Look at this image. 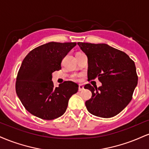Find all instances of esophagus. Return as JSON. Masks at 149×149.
<instances>
[{
    "label": "esophagus",
    "mask_w": 149,
    "mask_h": 149,
    "mask_svg": "<svg viewBox=\"0 0 149 149\" xmlns=\"http://www.w3.org/2000/svg\"><path fill=\"white\" fill-rule=\"evenodd\" d=\"M83 90H84V87L82 85H80L79 86H78V90H79V91H83Z\"/></svg>",
    "instance_id": "obj_1"
}]
</instances>
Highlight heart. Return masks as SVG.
<instances>
[{
    "instance_id": "heart-1",
    "label": "heart",
    "mask_w": 149,
    "mask_h": 149,
    "mask_svg": "<svg viewBox=\"0 0 149 149\" xmlns=\"http://www.w3.org/2000/svg\"><path fill=\"white\" fill-rule=\"evenodd\" d=\"M73 80H75V81H78L79 80V76H78V75H75V76H73L72 77Z\"/></svg>"
}]
</instances>
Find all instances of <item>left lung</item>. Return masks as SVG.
<instances>
[{
	"label": "left lung",
	"mask_w": 149,
	"mask_h": 149,
	"mask_svg": "<svg viewBox=\"0 0 149 149\" xmlns=\"http://www.w3.org/2000/svg\"><path fill=\"white\" fill-rule=\"evenodd\" d=\"M88 57V80L98 78L102 85L97 88L85 85L92 92L85 106L90 113L101 118H111L130 102L137 85L134 62L127 54L105 43L78 42Z\"/></svg>",
	"instance_id": "1"
}]
</instances>
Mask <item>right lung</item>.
<instances>
[{
  "instance_id": "obj_1",
  "label": "right lung",
  "mask_w": 149,
  "mask_h": 149,
  "mask_svg": "<svg viewBox=\"0 0 149 149\" xmlns=\"http://www.w3.org/2000/svg\"><path fill=\"white\" fill-rule=\"evenodd\" d=\"M76 42H49L33 49L22 61L16 81L17 95L25 109L43 120L60 117L78 85L65 81L54 88L52 73L61 69V61Z\"/></svg>"
}]
</instances>
